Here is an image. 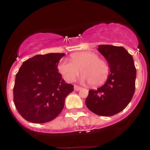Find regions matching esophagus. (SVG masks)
<instances>
[{"instance_id":"esophagus-1","label":"esophagus","mask_w":150,"mask_h":150,"mask_svg":"<svg viewBox=\"0 0 150 150\" xmlns=\"http://www.w3.org/2000/svg\"><path fill=\"white\" fill-rule=\"evenodd\" d=\"M74 89H75V91H80L81 89H82V87H80V86H78V85H75L74 86Z\"/></svg>"}]
</instances>
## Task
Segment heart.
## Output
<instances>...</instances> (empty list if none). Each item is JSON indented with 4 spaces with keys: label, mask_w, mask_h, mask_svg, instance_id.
<instances>
[{
    "label": "heart",
    "mask_w": 150,
    "mask_h": 150,
    "mask_svg": "<svg viewBox=\"0 0 150 150\" xmlns=\"http://www.w3.org/2000/svg\"><path fill=\"white\" fill-rule=\"evenodd\" d=\"M58 69L65 80L73 81L82 71L81 80L89 82L93 87L105 83L109 73L107 62L100 59L98 54L91 51H83L71 55V60L62 59L58 64Z\"/></svg>",
    "instance_id": "1"
}]
</instances>
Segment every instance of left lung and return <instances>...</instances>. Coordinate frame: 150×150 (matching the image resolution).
<instances>
[{
  "mask_svg": "<svg viewBox=\"0 0 150 150\" xmlns=\"http://www.w3.org/2000/svg\"><path fill=\"white\" fill-rule=\"evenodd\" d=\"M97 50L107 60L110 72L103 85L89 91L85 104L95 114L112 116L131 102L135 91L136 68L132 56L123 47L99 45Z\"/></svg>",
  "mask_w": 150,
  "mask_h": 150,
  "instance_id": "obj_1",
  "label": "left lung"
}]
</instances>
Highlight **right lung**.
Segmentation results:
<instances>
[{
	"label": "right lung",
	"mask_w": 150,
	"mask_h": 150,
	"mask_svg": "<svg viewBox=\"0 0 150 150\" xmlns=\"http://www.w3.org/2000/svg\"><path fill=\"white\" fill-rule=\"evenodd\" d=\"M65 53L39 54L23 62L16 75L13 102L18 112L32 123L57 118L74 86L65 82L58 64Z\"/></svg>",
	"instance_id": "add662e5"
}]
</instances>
